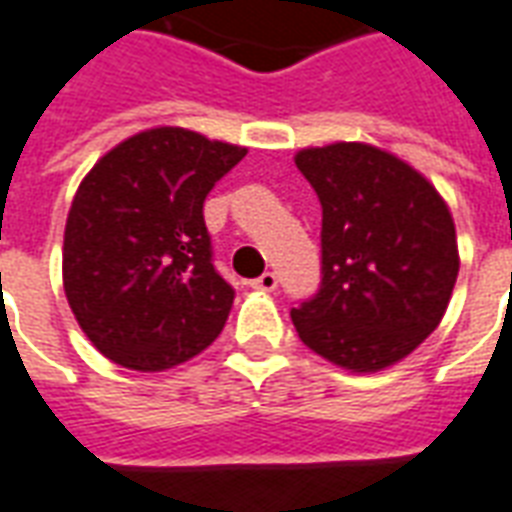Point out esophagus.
<instances>
[{"mask_svg": "<svg viewBox=\"0 0 512 512\" xmlns=\"http://www.w3.org/2000/svg\"><path fill=\"white\" fill-rule=\"evenodd\" d=\"M279 279L274 271H266V274H260L257 279H252V288L263 290V293H271V290H277Z\"/></svg>", "mask_w": 512, "mask_h": 512, "instance_id": "obj_1", "label": "esophagus"}]
</instances>
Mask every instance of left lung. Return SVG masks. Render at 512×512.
<instances>
[{"mask_svg":"<svg viewBox=\"0 0 512 512\" xmlns=\"http://www.w3.org/2000/svg\"><path fill=\"white\" fill-rule=\"evenodd\" d=\"M323 208L321 288L290 310L301 343L351 373L408 356L444 318L458 279L450 208L425 175L365 142L296 153Z\"/></svg>","mask_w":512,"mask_h":512,"instance_id":"8db88e82","label":"left lung"}]
</instances>
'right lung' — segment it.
Listing matches in <instances>:
<instances>
[{
	"label": "right lung",
	"mask_w": 512,
	"mask_h": 512,
	"mask_svg": "<svg viewBox=\"0 0 512 512\" xmlns=\"http://www.w3.org/2000/svg\"><path fill=\"white\" fill-rule=\"evenodd\" d=\"M244 156L246 147L161 126L128 136L84 175L62 285L106 359L161 373L219 337L235 290L213 268L202 202Z\"/></svg>",
	"instance_id": "1"
}]
</instances>
